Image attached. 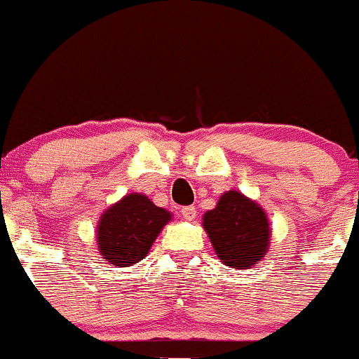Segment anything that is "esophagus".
<instances>
[{"label":"esophagus","mask_w":359,"mask_h":359,"mask_svg":"<svg viewBox=\"0 0 359 359\" xmlns=\"http://www.w3.org/2000/svg\"><path fill=\"white\" fill-rule=\"evenodd\" d=\"M196 215H197L196 206H185V208H182V217H183V220H189V222L196 220Z\"/></svg>","instance_id":"obj_1"}]
</instances>
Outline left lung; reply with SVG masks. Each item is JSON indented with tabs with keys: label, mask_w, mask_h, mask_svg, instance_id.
<instances>
[{
	"label": "left lung",
	"mask_w": 359,
	"mask_h": 359,
	"mask_svg": "<svg viewBox=\"0 0 359 359\" xmlns=\"http://www.w3.org/2000/svg\"><path fill=\"white\" fill-rule=\"evenodd\" d=\"M203 229L222 264L247 269L268 255L271 227L261 204L238 190L222 194L203 215Z\"/></svg>",
	"instance_id": "8db88e82"
}]
</instances>
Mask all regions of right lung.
Instances as JSON below:
<instances>
[{
    "label": "right lung",
    "mask_w": 359,
    "mask_h": 359,
    "mask_svg": "<svg viewBox=\"0 0 359 359\" xmlns=\"http://www.w3.org/2000/svg\"><path fill=\"white\" fill-rule=\"evenodd\" d=\"M172 213L155 206L144 194H126L102 213L97 225V247L107 264L128 268L142 261Z\"/></svg>",
    "instance_id": "add662e5"
}]
</instances>
